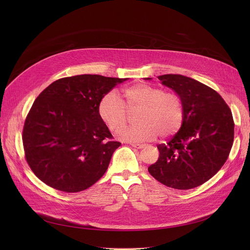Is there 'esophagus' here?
Here are the masks:
<instances>
[{
    "mask_svg": "<svg viewBox=\"0 0 250 250\" xmlns=\"http://www.w3.org/2000/svg\"><path fill=\"white\" fill-rule=\"evenodd\" d=\"M131 146L134 147V148L140 149V148H144L146 146L145 145H141V144H131Z\"/></svg>",
    "mask_w": 250,
    "mask_h": 250,
    "instance_id": "obj_1",
    "label": "esophagus"
}]
</instances>
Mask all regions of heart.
I'll use <instances>...</instances> for the list:
<instances>
[{"label": "heart", "instance_id": "1", "mask_svg": "<svg viewBox=\"0 0 250 250\" xmlns=\"http://www.w3.org/2000/svg\"><path fill=\"white\" fill-rule=\"evenodd\" d=\"M124 101L115 93L104 95L99 104V115L112 132L118 133L127 122V112L140 110L139 125L121 132L127 141H149L159 134L166 138L175 134L184 121V104L179 95L164 92L146 84H136L122 91Z\"/></svg>", "mask_w": 250, "mask_h": 250}]
</instances>
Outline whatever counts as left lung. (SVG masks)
<instances>
[{"mask_svg": "<svg viewBox=\"0 0 250 250\" xmlns=\"http://www.w3.org/2000/svg\"><path fill=\"white\" fill-rule=\"evenodd\" d=\"M158 79L182 99L184 121L167 144L157 146L159 157L148 172L167 187L193 189L226 163L234 137L232 114L217 91L197 80L178 74Z\"/></svg>", "mask_w": 250, "mask_h": 250, "instance_id": "8db88e82", "label": "left lung"}]
</instances>
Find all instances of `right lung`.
I'll list each match as a JSON object with an SVG mask.
<instances>
[{"label": "right lung", "instance_id": "add662e5", "mask_svg": "<svg viewBox=\"0 0 250 250\" xmlns=\"http://www.w3.org/2000/svg\"><path fill=\"white\" fill-rule=\"evenodd\" d=\"M126 78L76 75L51 83L35 99L24 121V158L40 180L66 193L94 185L121 142L99 115V104Z\"/></svg>", "mask_w": 250, "mask_h": 250}]
</instances>
